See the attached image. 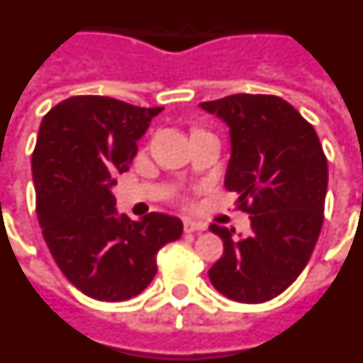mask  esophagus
Returning a JSON list of instances; mask_svg holds the SVG:
<instances>
[{
	"instance_id": "1",
	"label": "esophagus",
	"mask_w": 363,
	"mask_h": 363,
	"mask_svg": "<svg viewBox=\"0 0 363 363\" xmlns=\"http://www.w3.org/2000/svg\"><path fill=\"white\" fill-rule=\"evenodd\" d=\"M205 223H199V221H194V219H184V230L186 233H199V230H205Z\"/></svg>"
}]
</instances>
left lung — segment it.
I'll return each mask as SVG.
<instances>
[{
  "label": "left lung",
  "mask_w": 363,
  "mask_h": 363,
  "mask_svg": "<svg viewBox=\"0 0 363 363\" xmlns=\"http://www.w3.org/2000/svg\"><path fill=\"white\" fill-rule=\"evenodd\" d=\"M228 127L230 160L225 188L238 191L251 233L210 225L223 257L208 269L219 294L238 303L280 295L306 267L323 225L327 157L312 125L282 97L262 94L201 103Z\"/></svg>",
  "instance_id": "obj_1"
}]
</instances>
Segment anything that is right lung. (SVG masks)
Masks as SVG:
<instances>
[{"mask_svg": "<svg viewBox=\"0 0 363 363\" xmlns=\"http://www.w3.org/2000/svg\"><path fill=\"white\" fill-rule=\"evenodd\" d=\"M162 111L75 96L40 123L33 153L38 223L64 277L92 299L142 294L157 273L158 249L181 238L179 218L151 212L133 221L112 194L114 177L129 169L136 142Z\"/></svg>", "mask_w": 363, "mask_h": 363, "instance_id": "obj_1", "label": "right lung"}]
</instances>
